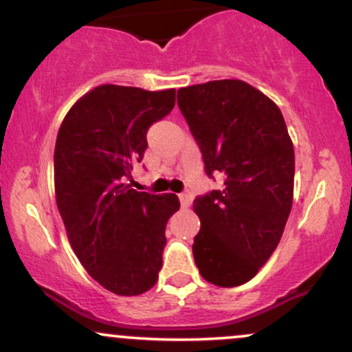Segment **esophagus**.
Instances as JSON below:
<instances>
[{"label":"esophagus","mask_w":352,"mask_h":352,"mask_svg":"<svg viewBox=\"0 0 352 352\" xmlns=\"http://www.w3.org/2000/svg\"><path fill=\"white\" fill-rule=\"evenodd\" d=\"M179 200H180V205H182V208H187V207H190V195L188 193H180L179 195Z\"/></svg>","instance_id":"obj_1"}]
</instances>
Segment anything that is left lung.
Wrapping results in <instances>:
<instances>
[{"label": "left lung", "mask_w": 352, "mask_h": 352, "mask_svg": "<svg viewBox=\"0 0 352 352\" xmlns=\"http://www.w3.org/2000/svg\"><path fill=\"white\" fill-rule=\"evenodd\" d=\"M177 104L221 190L199 195L193 258L208 283L250 281L280 243L293 205L294 151L281 111L238 79L182 87Z\"/></svg>", "instance_id": "left-lung-1"}]
</instances>
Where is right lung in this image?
<instances>
[{
    "label": "right lung",
    "mask_w": 352,
    "mask_h": 352,
    "mask_svg": "<svg viewBox=\"0 0 352 352\" xmlns=\"http://www.w3.org/2000/svg\"><path fill=\"white\" fill-rule=\"evenodd\" d=\"M175 106V89L96 87L72 106L54 148L56 201L86 272L109 292L135 296L159 280L175 193L137 192L125 182L142 162L147 131Z\"/></svg>",
    "instance_id": "obj_1"
}]
</instances>
